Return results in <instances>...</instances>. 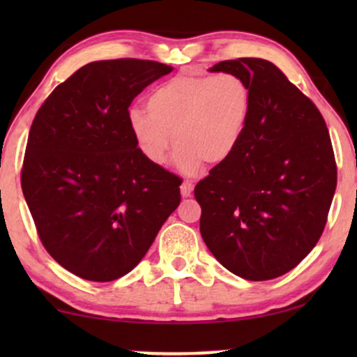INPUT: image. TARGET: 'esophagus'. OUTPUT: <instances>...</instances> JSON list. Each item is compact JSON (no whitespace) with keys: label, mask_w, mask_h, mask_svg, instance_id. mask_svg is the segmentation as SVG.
I'll return each mask as SVG.
<instances>
[{"label":"esophagus","mask_w":357,"mask_h":357,"mask_svg":"<svg viewBox=\"0 0 357 357\" xmlns=\"http://www.w3.org/2000/svg\"><path fill=\"white\" fill-rule=\"evenodd\" d=\"M193 192V182L192 180H185V182L180 185V193H182L183 198H188Z\"/></svg>","instance_id":"1"}]
</instances>
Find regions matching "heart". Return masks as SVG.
Segmentation results:
<instances>
[{
    "label": "heart",
    "mask_w": 357,
    "mask_h": 357,
    "mask_svg": "<svg viewBox=\"0 0 357 357\" xmlns=\"http://www.w3.org/2000/svg\"><path fill=\"white\" fill-rule=\"evenodd\" d=\"M252 109L250 84L238 75H180L153 89L146 110H130L128 126L136 148L154 165L165 164L175 139V165L192 175L204 162L224 164L237 153Z\"/></svg>",
    "instance_id": "b5f03b06"
}]
</instances>
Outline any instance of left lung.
<instances>
[{
  "mask_svg": "<svg viewBox=\"0 0 357 357\" xmlns=\"http://www.w3.org/2000/svg\"><path fill=\"white\" fill-rule=\"evenodd\" d=\"M209 71L250 84L252 119L241 148L195 187L199 232L209 252L248 281L282 276L324 232L336 188V160L314 102L261 58H238Z\"/></svg>",
  "mask_w": 357,
  "mask_h": 357,
  "instance_id": "obj_1",
  "label": "left lung"
}]
</instances>
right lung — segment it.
<instances>
[{"instance_id": "1", "label": "right lung", "mask_w": 357, "mask_h": 357, "mask_svg": "<svg viewBox=\"0 0 357 357\" xmlns=\"http://www.w3.org/2000/svg\"><path fill=\"white\" fill-rule=\"evenodd\" d=\"M172 68L92 61L58 84L29 131L24 198L42 245L87 281L125 276L180 203V180L148 162L128 126L136 96Z\"/></svg>"}]
</instances>
